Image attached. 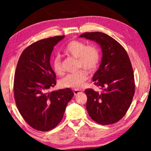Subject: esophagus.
I'll return each instance as SVG.
<instances>
[{"instance_id":"obj_1","label":"esophagus","mask_w":151,"mask_h":151,"mask_svg":"<svg viewBox=\"0 0 151 151\" xmlns=\"http://www.w3.org/2000/svg\"><path fill=\"white\" fill-rule=\"evenodd\" d=\"M74 94H75V95H76V94H78L82 93V91H79V90H74Z\"/></svg>"}]
</instances>
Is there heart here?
Masks as SVG:
<instances>
[{
	"mask_svg": "<svg viewBox=\"0 0 151 151\" xmlns=\"http://www.w3.org/2000/svg\"><path fill=\"white\" fill-rule=\"evenodd\" d=\"M64 54L68 57L77 58V68H85L90 72L97 68L100 61L99 51L95 46L87 45L78 40H73L68 42L63 48ZM52 68L56 75H63L62 60L59 56H56L52 59ZM88 77L86 70L81 69L77 72L68 74L60 81V86L75 90L81 88Z\"/></svg>",
	"mask_w": 151,
	"mask_h": 151,
	"instance_id": "obj_1",
	"label": "heart"
}]
</instances>
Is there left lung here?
I'll list each match as a JSON object with an SVG mask.
<instances>
[{
    "label": "left lung",
    "instance_id": "left-lung-1",
    "mask_svg": "<svg viewBox=\"0 0 151 151\" xmlns=\"http://www.w3.org/2000/svg\"><path fill=\"white\" fill-rule=\"evenodd\" d=\"M80 37L93 40L103 52L99 68L93 81L101 91L88 88L86 110L97 123L106 125L121 120L131 106L134 94L133 70L123 47L110 36L101 32H85Z\"/></svg>",
    "mask_w": 151,
    "mask_h": 151
}]
</instances>
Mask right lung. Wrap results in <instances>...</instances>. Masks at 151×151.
Masks as SVG:
<instances>
[{"label":"right lung","instance_id":"right-lung-1","mask_svg":"<svg viewBox=\"0 0 151 151\" xmlns=\"http://www.w3.org/2000/svg\"><path fill=\"white\" fill-rule=\"evenodd\" d=\"M65 36L39 40L23 50L14 79V95L22 118L37 131H48L63 119L66 106L74 96L69 88L47 93L57 83L50 64L53 48Z\"/></svg>","mask_w":151,"mask_h":151}]
</instances>
